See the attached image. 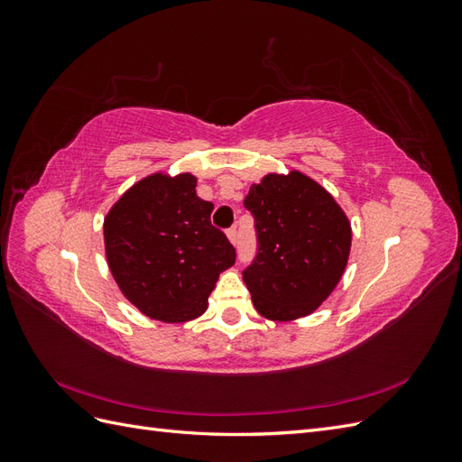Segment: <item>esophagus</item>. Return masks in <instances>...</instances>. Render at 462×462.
Here are the masks:
<instances>
[{"mask_svg": "<svg viewBox=\"0 0 462 462\" xmlns=\"http://www.w3.org/2000/svg\"><path fill=\"white\" fill-rule=\"evenodd\" d=\"M227 239H229L233 245H236V239H239V233H236V227L227 229Z\"/></svg>", "mask_w": 462, "mask_h": 462, "instance_id": "34e87169", "label": "esophagus"}]
</instances>
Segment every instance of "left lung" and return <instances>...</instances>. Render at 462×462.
I'll return each mask as SVG.
<instances>
[{
	"instance_id": "1",
	"label": "left lung",
	"mask_w": 462,
	"mask_h": 462,
	"mask_svg": "<svg viewBox=\"0 0 462 462\" xmlns=\"http://www.w3.org/2000/svg\"><path fill=\"white\" fill-rule=\"evenodd\" d=\"M245 208L254 216L258 253L243 272L254 309L273 321L312 314L346 268L353 231L331 194L300 171L268 173Z\"/></svg>"
}]
</instances>
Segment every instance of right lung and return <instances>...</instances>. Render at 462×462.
<instances>
[{"label": "right lung", "instance_id": "obj_1", "mask_svg": "<svg viewBox=\"0 0 462 462\" xmlns=\"http://www.w3.org/2000/svg\"><path fill=\"white\" fill-rule=\"evenodd\" d=\"M212 209L190 173L148 175L111 206L104 219L109 272L148 318L179 324L202 316L219 273L235 263Z\"/></svg>", "mask_w": 462, "mask_h": 462}]
</instances>
